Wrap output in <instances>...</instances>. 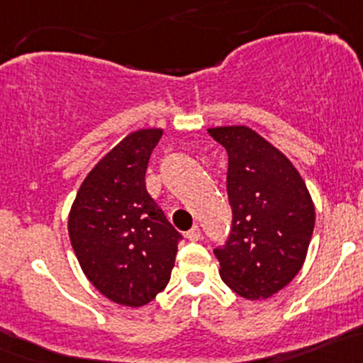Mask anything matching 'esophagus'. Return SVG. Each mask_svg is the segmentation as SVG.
I'll return each mask as SVG.
<instances>
[{
	"mask_svg": "<svg viewBox=\"0 0 363 363\" xmlns=\"http://www.w3.org/2000/svg\"><path fill=\"white\" fill-rule=\"evenodd\" d=\"M186 238H188L189 241H200V240H201V230H200V227L194 225L193 229L186 233Z\"/></svg>",
	"mask_w": 363,
	"mask_h": 363,
	"instance_id": "34e87169",
	"label": "esophagus"
}]
</instances>
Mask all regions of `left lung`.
Instances as JSON below:
<instances>
[{
  "instance_id": "left-lung-1",
  "label": "left lung",
  "mask_w": 363,
  "mask_h": 363,
  "mask_svg": "<svg viewBox=\"0 0 363 363\" xmlns=\"http://www.w3.org/2000/svg\"><path fill=\"white\" fill-rule=\"evenodd\" d=\"M229 157L227 196L233 227L213 250L222 281L246 300L269 298L303 265L315 208L300 172L276 146L246 125L212 127Z\"/></svg>"
}]
</instances>
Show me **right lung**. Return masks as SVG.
I'll list each match as a JSON object with an SVG mask.
<instances>
[{"instance_id":"1","label":"right lung","mask_w":363,"mask_h":363,"mask_svg":"<svg viewBox=\"0 0 363 363\" xmlns=\"http://www.w3.org/2000/svg\"><path fill=\"white\" fill-rule=\"evenodd\" d=\"M162 134L139 129L123 138L87 174L69 213L82 272L118 305L143 306L165 289L182 240L145 184Z\"/></svg>"}]
</instances>
